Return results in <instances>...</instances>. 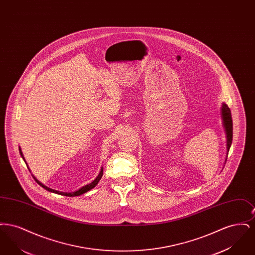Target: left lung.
I'll return each instance as SVG.
<instances>
[{"label": "left lung", "mask_w": 255, "mask_h": 255, "mask_svg": "<svg viewBox=\"0 0 255 255\" xmlns=\"http://www.w3.org/2000/svg\"><path fill=\"white\" fill-rule=\"evenodd\" d=\"M221 119H222V123L224 127V131L226 133V142H227V153H226V158H225V163L228 158V154L231 148V143H232V119H231V110L229 106L226 103H222L221 107Z\"/></svg>", "instance_id": "left-lung-1"}]
</instances>
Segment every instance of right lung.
<instances>
[{
    "mask_svg": "<svg viewBox=\"0 0 255 255\" xmlns=\"http://www.w3.org/2000/svg\"><path fill=\"white\" fill-rule=\"evenodd\" d=\"M19 152H20V155H21V158L24 159V162H25V164H26V166H27V163H26V161H25V159H24V155H23V152H22V150H21V147L19 146ZM28 167V166H27ZM28 170L30 171L29 169V167H28ZM31 172V171H30ZM102 176H103V167H101L100 168V172H99V174H98V176H97V178H96V180L94 181V182H91V183H89V184H86L84 186H82L81 188H79L78 190H76V191H74V192H62V191H57V190H54V189H51V188H49L48 186H46L45 184H43L42 182H40V181H38L36 178L32 175V177H33V179L35 180V182L39 184V185H41L43 188H45L46 190H48L49 192H52V193H56V194L63 195V196H68V197H75V196H80V195L84 194L86 192H88V191H90L91 189H93L94 187H96V185H97L98 182L100 181V179L102 178Z\"/></svg>",
    "mask_w": 255,
    "mask_h": 255,
    "instance_id": "right-lung-1",
    "label": "right lung"
}]
</instances>
